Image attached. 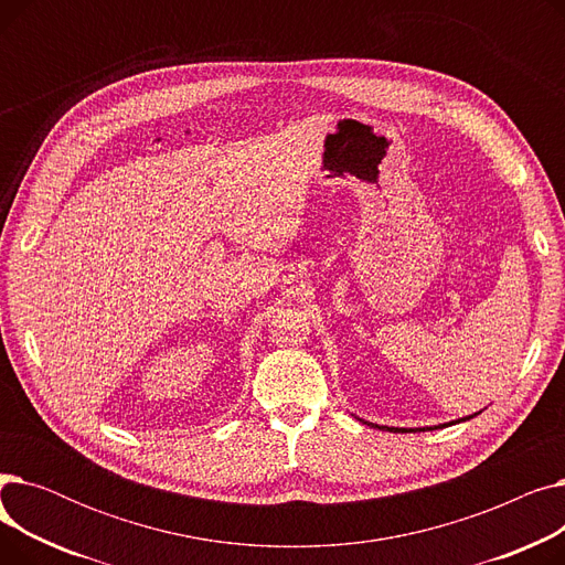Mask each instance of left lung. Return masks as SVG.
Instances as JSON below:
<instances>
[{
  "label": "left lung",
  "instance_id": "obj_1",
  "mask_svg": "<svg viewBox=\"0 0 565 565\" xmlns=\"http://www.w3.org/2000/svg\"><path fill=\"white\" fill-rule=\"evenodd\" d=\"M467 419H471V417H467ZM369 426H373V424H369ZM444 426H447V424H444ZM373 428H380V430H401V428H387V426H373Z\"/></svg>",
  "mask_w": 565,
  "mask_h": 565
}]
</instances>
